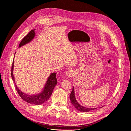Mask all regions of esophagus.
Here are the masks:
<instances>
[{"label": "esophagus", "instance_id": "1", "mask_svg": "<svg viewBox=\"0 0 131 131\" xmlns=\"http://www.w3.org/2000/svg\"><path fill=\"white\" fill-rule=\"evenodd\" d=\"M73 75V70H68L66 73V75L68 78L72 77Z\"/></svg>", "mask_w": 131, "mask_h": 131}]
</instances>
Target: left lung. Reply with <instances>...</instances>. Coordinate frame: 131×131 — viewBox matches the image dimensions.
Returning <instances> with one entry per match:
<instances>
[{
    "label": "left lung",
    "mask_w": 131,
    "mask_h": 131,
    "mask_svg": "<svg viewBox=\"0 0 131 131\" xmlns=\"http://www.w3.org/2000/svg\"><path fill=\"white\" fill-rule=\"evenodd\" d=\"M69 97H70V101L72 102V104L75 107V108H76L77 110H78V111H80L81 112H89L91 110L97 109V108H86V107L83 106L79 104L78 102V101H77L76 98H75V91H74V87L73 88V90L72 91V92H71L70 94Z\"/></svg>",
    "instance_id": "8db88e82"
}]
</instances>
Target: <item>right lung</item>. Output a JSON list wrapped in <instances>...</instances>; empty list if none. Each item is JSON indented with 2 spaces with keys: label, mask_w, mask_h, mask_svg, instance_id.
I'll list each match as a JSON object with an SVG mask.
<instances>
[{
  "label": "right lung",
  "mask_w": 131,
  "mask_h": 131,
  "mask_svg": "<svg viewBox=\"0 0 131 131\" xmlns=\"http://www.w3.org/2000/svg\"><path fill=\"white\" fill-rule=\"evenodd\" d=\"M35 36V29L31 30L30 32L22 39L21 42H20V43H19L18 47H20L30 42L34 39ZM14 62L13 61V65H12V67H11V78L15 83V88L17 90V92H18L19 96H20V97L22 99V100L23 101H26V102L28 103L35 104V105H40L41 104H43V103H45L46 101L48 100L49 98L51 97V94H52V91L54 88V87L56 86V85L57 84L56 73H51L50 75L49 78H47V80L44 86V88L42 89V91H41L40 93H39L38 94H37L29 95V94H27L26 93H23L22 91H21L18 88L17 86L16 85V84L15 81V78L13 74V69H14Z\"/></svg>",
  "instance_id": "1"
}]
</instances>
